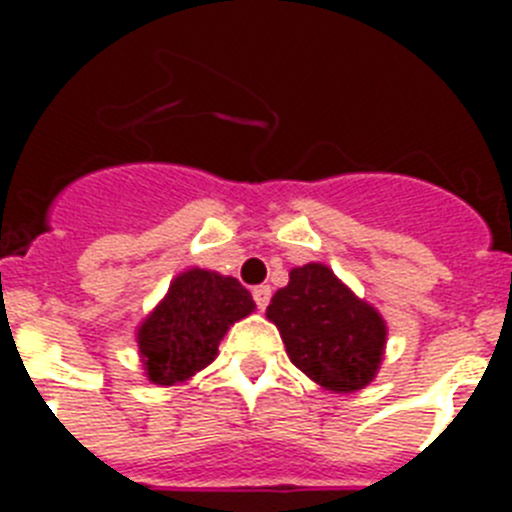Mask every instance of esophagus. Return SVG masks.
I'll return each mask as SVG.
<instances>
[{"instance_id": "1", "label": "esophagus", "mask_w": 512, "mask_h": 512, "mask_svg": "<svg viewBox=\"0 0 512 512\" xmlns=\"http://www.w3.org/2000/svg\"><path fill=\"white\" fill-rule=\"evenodd\" d=\"M253 300H256L259 310H266V305H269V300H271V287H269V284H261V287L253 289Z\"/></svg>"}]
</instances>
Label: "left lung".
<instances>
[{"label": "left lung", "mask_w": 512, "mask_h": 512, "mask_svg": "<svg viewBox=\"0 0 512 512\" xmlns=\"http://www.w3.org/2000/svg\"><path fill=\"white\" fill-rule=\"evenodd\" d=\"M289 361L323 390L351 395L377 377L387 348L382 312L318 261L289 271L266 307Z\"/></svg>", "instance_id": "1"}]
</instances>
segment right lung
<instances>
[{
  "mask_svg": "<svg viewBox=\"0 0 512 512\" xmlns=\"http://www.w3.org/2000/svg\"><path fill=\"white\" fill-rule=\"evenodd\" d=\"M256 310L238 279L212 269H184L135 330L143 374L158 387L184 384L217 359V346L238 320Z\"/></svg>",
  "mask_w": 512,
  "mask_h": 512,
  "instance_id": "right-lung-1",
  "label": "right lung"
}]
</instances>
